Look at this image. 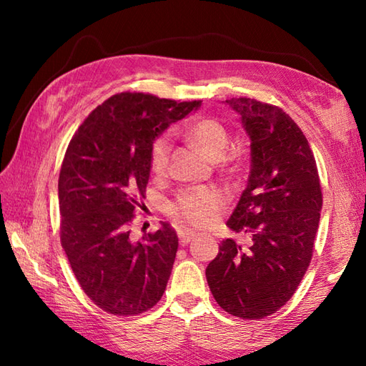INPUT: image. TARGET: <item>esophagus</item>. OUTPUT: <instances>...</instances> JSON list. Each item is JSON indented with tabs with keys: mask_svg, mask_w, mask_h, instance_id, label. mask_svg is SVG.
Masks as SVG:
<instances>
[{
	"mask_svg": "<svg viewBox=\"0 0 366 366\" xmlns=\"http://www.w3.org/2000/svg\"><path fill=\"white\" fill-rule=\"evenodd\" d=\"M177 236H179V242H181V245H187L190 240L197 237V232L192 229H179Z\"/></svg>",
	"mask_w": 366,
	"mask_h": 366,
	"instance_id": "obj_1",
	"label": "esophagus"
}]
</instances>
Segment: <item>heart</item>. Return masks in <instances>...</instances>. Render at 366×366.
I'll use <instances>...</instances> for the list:
<instances>
[{
    "mask_svg": "<svg viewBox=\"0 0 366 366\" xmlns=\"http://www.w3.org/2000/svg\"><path fill=\"white\" fill-rule=\"evenodd\" d=\"M189 137L195 142L209 159H222L229 143V135L223 124L211 118H199L189 124ZM171 152V138L168 134L160 135L152 143L149 163L155 174H162L167 169ZM227 203L224 193L214 185L192 187L182 190L176 199L168 206L169 215L193 227H207Z\"/></svg>",
    "mask_w": 366,
    "mask_h": 366,
    "instance_id": "1",
    "label": "heart"
}]
</instances>
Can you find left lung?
Listing matches in <instances>:
<instances>
[{
	"label": "left lung",
	"instance_id": "obj_1",
	"mask_svg": "<svg viewBox=\"0 0 366 366\" xmlns=\"http://www.w3.org/2000/svg\"><path fill=\"white\" fill-rule=\"evenodd\" d=\"M227 104L252 142L247 187L227 224L250 237V244L224 239L206 278L224 312L253 321L278 312L305 275L322 192L312 147L290 114L247 97Z\"/></svg>",
	"mask_w": 366,
	"mask_h": 366
}]
</instances>
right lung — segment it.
<instances>
[{"label": "right lung", "mask_w": 366, "mask_h": 366, "mask_svg": "<svg viewBox=\"0 0 366 366\" xmlns=\"http://www.w3.org/2000/svg\"><path fill=\"white\" fill-rule=\"evenodd\" d=\"M199 105L121 92L92 110L67 146L58 181L61 245L81 290L107 313H144L165 292L176 231L163 222L135 242L130 223L149 181L154 139Z\"/></svg>", "instance_id": "obj_1"}]
</instances>
